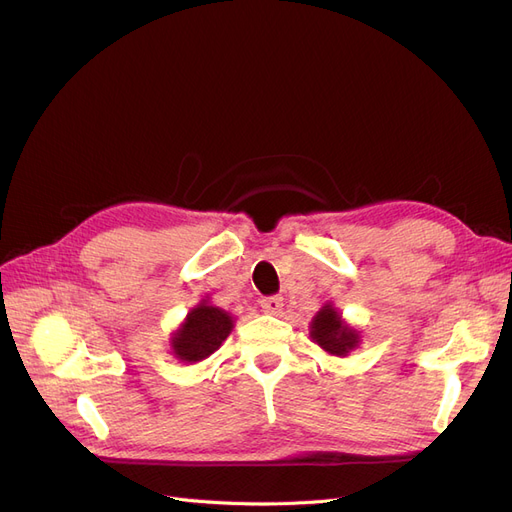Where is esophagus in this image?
Returning a JSON list of instances; mask_svg holds the SVG:
<instances>
[{"label":"esophagus","mask_w":512,"mask_h":512,"mask_svg":"<svg viewBox=\"0 0 512 512\" xmlns=\"http://www.w3.org/2000/svg\"><path fill=\"white\" fill-rule=\"evenodd\" d=\"M261 310L266 312V314H278L282 310V297L274 295V297L261 299Z\"/></svg>","instance_id":"obj_1"}]
</instances>
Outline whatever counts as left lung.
<instances>
[{"mask_svg":"<svg viewBox=\"0 0 512 512\" xmlns=\"http://www.w3.org/2000/svg\"><path fill=\"white\" fill-rule=\"evenodd\" d=\"M310 337L320 350L337 358H344L361 346V331L348 325L342 312H339L331 301H327V304L314 314L310 323Z\"/></svg>","mask_w":512,"mask_h":512,"instance_id":"1","label":"left lung"}]
</instances>
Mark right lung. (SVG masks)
I'll list each match as a JSON object with an SVG mask.
<instances>
[{"instance_id": "obj_1", "label": "right lung", "mask_w": 512, "mask_h": 512, "mask_svg": "<svg viewBox=\"0 0 512 512\" xmlns=\"http://www.w3.org/2000/svg\"><path fill=\"white\" fill-rule=\"evenodd\" d=\"M234 329V316L217 306L208 297L187 312L183 323L170 335V354L179 363L196 365L221 348Z\"/></svg>"}]
</instances>
